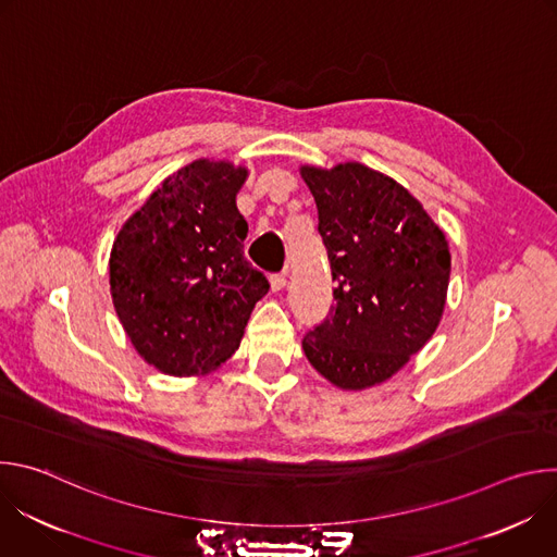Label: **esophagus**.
<instances>
[{"label": "esophagus", "mask_w": 557, "mask_h": 557, "mask_svg": "<svg viewBox=\"0 0 557 557\" xmlns=\"http://www.w3.org/2000/svg\"><path fill=\"white\" fill-rule=\"evenodd\" d=\"M284 286H286V271L271 275V290L273 293H280Z\"/></svg>", "instance_id": "1"}]
</instances>
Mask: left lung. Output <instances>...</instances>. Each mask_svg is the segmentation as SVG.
<instances>
[{"mask_svg": "<svg viewBox=\"0 0 557 557\" xmlns=\"http://www.w3.org/2000/svg\"><path fill=\"white\" fill-rule=\"evenodd\" d=\"M329 249L335 306L301 342L339 389L359 392L399 372L436 333L451 256L443 228L394 178L361 163L301 165Z\"/></svg>", "mask_w": 557, "mask_h": 557, "instance_id": "obj_1", "label": "left lung"}]
</instances>
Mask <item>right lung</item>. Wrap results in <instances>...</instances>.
I'll list each match as a JSON object with an SVG mask.
<instances>
[{"instance_id":"1","label":"right lung","mask_w":557,"mask_h":557,"mask_svg":"<svg viewBox=\"0 0 557 557\" xmlns=\"http://www.w3.org/2000/svg\"><path fill=\"white\" fill-rule=\"evenodd\" d=\"M245 165L181 168L134 211L110 251V295L143 361L172 376L218 370L240 348L269 280L245 258L247 220L235 198Z\"/></svg>"}]
</instances>
